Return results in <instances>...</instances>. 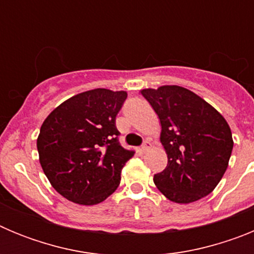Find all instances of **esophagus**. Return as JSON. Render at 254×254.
Masks as SVG:
<instances>
[{"mask_svg": "<svg viewBox=\"0 0 254 254\" xmlns=\"http://www.w3.org/2000/svg\"><path fill=\"white\" fill-rule=\"evenodd\" d=\"M150 147H151V143H150L149 141H145L142 146H141V152H146Z\"/></svg>", "mask_w": 254, "mask_h": 254, "instance_id": "34e87169", "label": "esophagus"}]
</instances>
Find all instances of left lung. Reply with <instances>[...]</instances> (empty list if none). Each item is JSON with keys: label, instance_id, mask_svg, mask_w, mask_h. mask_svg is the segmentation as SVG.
I'll list each match as a JSON object with an SVG mask.
<instances>
[{"label": "left lung", "instance_id": "1", "mask_svg": "<svg viewBox=\"0 0 254 254\" xmlns=\"http://www.w3.org/2000/svg\"><path fill=\"white\" fill-rule=\"evenodd\" d=\"M160 120V142L168 165L154 176L164 196L190 203L215 190L228 168L232 131L221 114L201 96L178 85L142 89Z\"/></svg>", "mask_w": 254, "mask_h": 254}]
</instances>
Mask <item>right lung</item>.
I'll return each instance as SVG.
<instances>
[{
  "instance_id": "right-lung-1",
  "label": "right lung",
  "mask_w": 254,
  "mask_h": 254,
  "mask_svg": "<svg viewBox=\"0 0 254 254\" xmlns=\"http://www.w3.org/2000/svg\"><path fill=\"white\" fill-rule=\"evenodd\" d=\"M127 93L93 89L49 113L37 138L39 163L52 187L78 205L103 202L118 188L133 151L123 149L116 117Z\"/></svg>"
}]
</instances>
